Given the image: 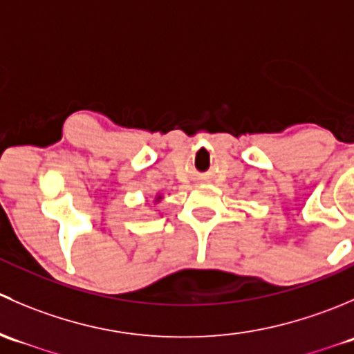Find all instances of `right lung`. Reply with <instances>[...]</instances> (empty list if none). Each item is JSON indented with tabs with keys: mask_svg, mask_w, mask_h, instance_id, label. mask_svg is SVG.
Masks as SVG:
<instances>
[{
	"mask_svg": "<svg viewBox=\"0 0 354 354\" xmlns=\"http://www.w3.org/2000/svg\"><path fill=\"white\" fill-rule=\"evenodd\" d=\"M160 198H162V197H160V195H156V202H159Z\"/></svg>",
	"mask_w": 354,
	"mask_h": 354,
	"instance_id": "obj_1",
	"label": "right lung"
}]
</instances>
